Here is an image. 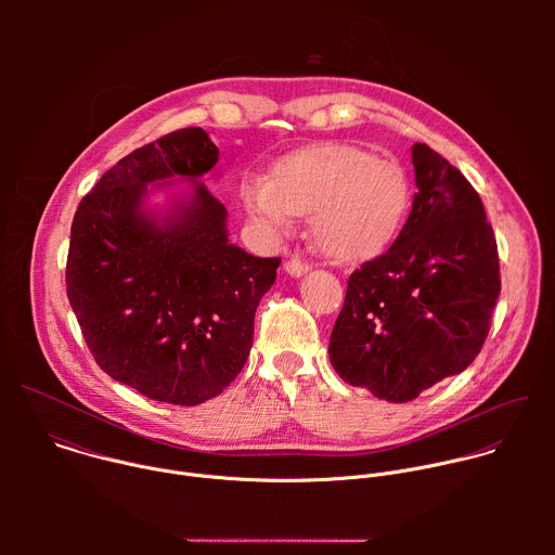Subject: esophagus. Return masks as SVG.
<instances>
[{
  "label": "esophagus",
  "mask_w": 555,
  "mask_h": 555,
  "mask_svg": "<svg viewBox=\"0 0 555 555\" xmlns=\"http://www.w3.org/2000/svg\"><path fill=\"white\" fill-rule=\"evenodd\" d=\"M307 270H309V263H307L300 255H294V257H289V259L285 261V272H287L289 276H302Z\"/></svg>",
  "instance_id": "34e87169"
}]
</instances>
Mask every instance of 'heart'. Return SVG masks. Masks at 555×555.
<instances>
[{"label": "heart", "instance_id": "1", "mask_svg": "<svg viewBox=\"0 0 555 555\" xmlns=\"http://www.w3.org/2000/svg\"><path fill=\"white\" fill-rule=\"evenodd\" d=\"M409 199V178L398 163L340 142L302 146L281 157L268 184L246 189L248 208L276 228L292 215H309L315 242L338 259L379 250L398 232Z\"/></svg>", "mask_w": 555, "mask_h": 555}]
</instances>
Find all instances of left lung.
Segmentation results:
<instances>
[{"instance_id":"left-lung-1","label":"left lung","mask_w":555,"mask_h":555,"mask_svg":"<svg viewBox=\"0 0 555 555\" xmlns=\"http://www.w3.org/2000/svg\"><path fill=\"white\" fill-rule=\"evenodd\" d=\"M417 193L398 240L347 281L330 360L351 386L411 402L479 356L501 294L483 202L428 144H413Z\"/></svg>"}]
</instances>
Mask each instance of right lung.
I'll return each mask as SVG.
<instances>
[{"label":"right lung","instance_id":"right-lung-1","mask_svg":"<svg viewBox=\"0 0 555 555\" xmlns=\"http://www.w3.org/2000/svg\"><path fill=\"white\" fill-rule=\"evenodd\" d=\"M217 157L204 129L171 131L114 165L72 221L65 285L88 349L155 402L219 395L244 369L255 311L276 281L279 257L228 244L225 208L206 184L165 225L140 210L149 182L197 180Z\"/></svg>","mask_w":555,"mask_h":555}]
</instances>
